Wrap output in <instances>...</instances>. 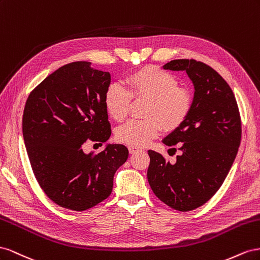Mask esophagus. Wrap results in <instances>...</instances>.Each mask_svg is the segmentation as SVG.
I'll use <instances>...</instances> for the list:
<instances>
[{
    "mask_svg": "<svg viewBox=\"0 0 260 260\" xmlns=\"http://www.w3.org/2000/svg\"><path fill=\"white\" fill-rule=\"evenodd\" d=\"M128 151H129V153H132V154H134V153H136V152H138V151H140L137 147H133V146H129L128 147Z\"/></svg>",
    "mask_w": 260,
    "mask_h": 260,
    "instance_id": "1",
    "label": "esophagus"
}]
</instances>
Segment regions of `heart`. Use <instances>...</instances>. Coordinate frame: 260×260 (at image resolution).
<instances>
[{"instance_id":"1","label":"heart","mask_w":260,"mask_h":260,"mask_svg":"<svg viewBox=\"0 0 260 260\" xmlns=\"http://www.w3.org/2000/svg\"><path fill=\"white\" fill-rule=\"evenodd\" d=\"M126 88L110 85L105 93V107L116 121L127 115L132 98L148 99L144 120H131L118 127V142L133 147H144L157 137L160 128L173 131L184 122L191 108V95L177 87L179 81L157 66H145L126 77Z\"/></svg>"}]
</instances>
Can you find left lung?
Masks as SVG:
<instances>
[{
    "mask_svg": "<svg viewBox=\"0 0 260 260\" xmlns=\"http://www.w3.org/2000/svg\"><path fill=\"white\" fill-rule=\"evenodd\" d=\"M163 69L186 72L194 85L191 108L184 122L162 139L181 154L170 163L148 151V182L171 208L189 211L216 194L231 169L241 143V117L232 89L219 74L196 60H173Z\"/></svg>",
    "mask_w": 260,
    "mask_h": 260,
    "instance_id": "obj_1",
    "label": "left lung"
}]
</instances>
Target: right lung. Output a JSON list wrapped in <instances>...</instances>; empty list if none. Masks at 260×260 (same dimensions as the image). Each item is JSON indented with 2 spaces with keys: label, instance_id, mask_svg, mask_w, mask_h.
<instances>
[{
  "label": "right lung",
  "instance_id": "right-lung-1",
  "mask_svg": "<svg viewBox=\"0 0 260 260\" xmlns=\"http://www.w3.org/2000/svg\"><path fill=\"white\" fill-rule=\"evenodd\" d=\"M109 72L90 62L66 64L29 94L23 137L37 181L47 196L66 209L84 211L108 198L116 170L128 158L124 145L107 144L98 154L85 153L87 139L111 136L105 93Z\"/></svg>",
  "mask_w": 260,
  "mask_h": 260
}]
</instances>
